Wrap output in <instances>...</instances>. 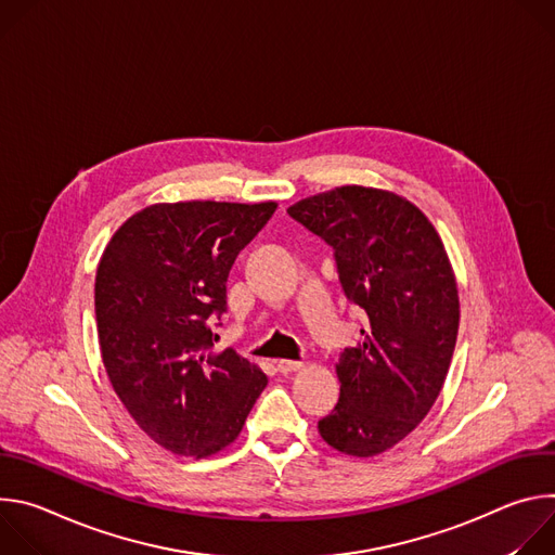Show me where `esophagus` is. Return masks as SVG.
<instances>
[{"label": "esophagus", "instance_id": "34e87169", "mask_svg": "<svg viewBox=\"0 0 555 555\" xmlns=\"http://www.w3.org/2000/svg\"><path fill=\"white\" fill-rule=\"evenodd\" d=\"M276 369L281 373H294V371H300L302 369V362H294V360H279L276 362Z\"/></svg>", "mask_w": 555, "mask_h": 555}]
</instances>
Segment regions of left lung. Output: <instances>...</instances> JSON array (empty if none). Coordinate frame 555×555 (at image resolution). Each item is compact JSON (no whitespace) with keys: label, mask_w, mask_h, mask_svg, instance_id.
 Listing matches in <instances>:
<instances>
[{"label":"left lung","mask_w":555,"mask_h":555,"mask_svg":"<svg viewBox=\"0 0 555 555\" xmlns=\"http://www.w3.org/2000/svg\"><path fill=\"white\" fill-rule=\"evenodd\" d=\"M287 212L336 250L343 289L369 315L364 343L336 364L340 400L319 433L343 454H382L443 388L461 315L452 263L430 219L392 191L336 186Z\"/></svg>","instance_id":"obj_1"}]
</instances>
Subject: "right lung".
<instances>
[{"instance_id": "right-lung-1", "label": "right lung", "mask_w": 555, "mask_h": 555, "mask_svg": "<svg viewBox=\"0 0 555 555\" xmlns=\"http://www.w3.org/2000/svg\"><path fill=\"white\" fill-rule=\"evenodd\" d=\"M276 202L151 204L109 240L96 270L99 345L118 400L157 446L204 459L240 437L268 384L208 315L225 309L230 268Z\"/></svg>"}]
</instances>
